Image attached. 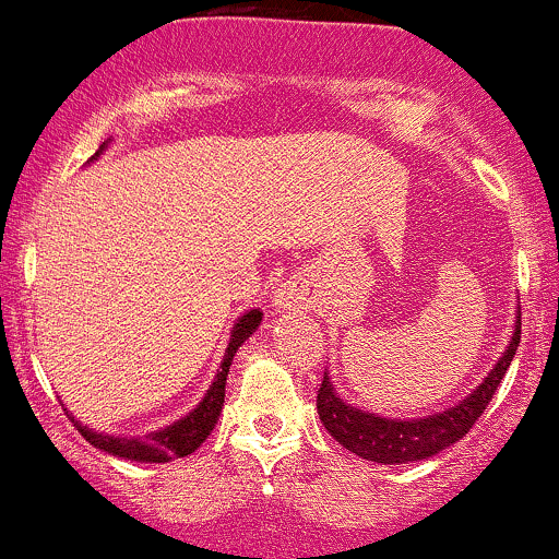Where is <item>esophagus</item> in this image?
Returning a JSON list of instances; mask_svg holds the SVG:
<instances>
[{
  "instance_id": "1",
  "label": "esophagus",
  "mask_w": 559,
  "mask_h": 559,
  "mask_svg": "<svg viewBox=\"0 0 559 559\" xmlns=\"http://www.w3.org/2000/svg\"><path fill=\"white\" fill-rule=\"evenodd\" d=\"M275 305H278V310H307V305H310L307 286L301 284L299 278L286 281V284L278 288V299H275Z\"/></svg>"
}]
</instances>
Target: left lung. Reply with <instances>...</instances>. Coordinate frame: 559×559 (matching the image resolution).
Returning a JSON list of instances; mask_svg holds the SVG:
<instances>
[{
	"label": "left lung",
	"mask_w": 559,
	"mask_h": 559,
	"mask_svg": "<svg viewBox=\"0 0 559 559\" xmlns=\"http://www.w3.org/2000/svg\"><path fill=\"white\" fill-rule=\"evenodd\" d=\"M518 344H521V318L515 320V331H512L510 346L502 352L497 365L484 383L463 402L444 413L428 415V418L415 420H391L381 418L376 413H365L360 407H352L342 396L333 391L329 373L323 376V383L318 389V415L323 420L325 431H329L338 444L355 452L357 457L373 460L383 465H402L415 463V460H428L439 454L441 449L452 447L463 436L476 426V420L484 415L493 400V391L510 368L512 357H515Z\"/></svg>",
	"instance_id": "obj_1"
}]
</instances>
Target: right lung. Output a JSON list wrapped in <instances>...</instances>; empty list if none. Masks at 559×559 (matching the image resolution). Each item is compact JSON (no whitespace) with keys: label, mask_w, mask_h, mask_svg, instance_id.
<instances>
[{"label":"right lung","mask_w":559,"mask_h":559,"mask_svg":"<svg viewBox=\"0 0 559 559\" xmlns=\"http://www.w3.org/2000/svg\"><path fill=\"white\" fill-rule=\"evenodd\" d=\"M105 146L107 144H102L94 157H99L102 152H105ZM260 323H262L260 310L243 312V316L236 320L234 331H230L228 349L226 355H223L221 370H217L213 386L207 389L204 400L199 402L186 418L176 420L173 426H165L163 431L146 433L144 439H139V436L133 439V436L99 433L94 431V428L81 426L79 420H73L75 428H79L81 436L88 441V444L120 460H133V463H170V460L176 457H186V454L194 452V449L202 444L210 433H213L217 415H221L223 409V400H226V378H228L230 362H234L236 349H239V346L247 342L254 331H258Z\"/></svg>","instance_id":"1"}]
</instances>
